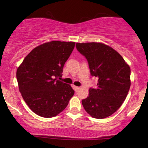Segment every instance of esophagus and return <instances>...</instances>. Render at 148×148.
I'll return each mask as SVG.
<instances>
[{"label":"esophagus","mask_w":148,"mask_h":148,"mask_svg":"<svg viewBox=\"0 0 148 148\" xmlns=\"http://www.w3.org/2000/svg\"><path fill=\"white\" fill-rule=\"evenodd\" d=\"M74 88H75V92H78V91L80 90V87H77V86H75V87H74Z\"/></svg>","instance_id":"1"}]
</instances>
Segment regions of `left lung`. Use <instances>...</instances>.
<instances>
[{
  "label": "left lung",
  "mask_w": 148,
  "mask_h": 148,
  "mask_svg": "<svg viewBox=\"0 0 148 148\" xmlns=\"http://www.w3.org/2000/svg\"><path fill=\"white\" fill-rule=\"evenodd\" d=\"M77 50L88 60L90 73L98 79L96 88H90L83 106L92 117L102 119L120 108L131 86V69L119 52L97 42L77 43Z\"/></svg>",
  "instance_id": "1"
}]
</instances>
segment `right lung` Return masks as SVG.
Instances as JSON below:
<instances>
[{"instance_id": "1", "label": "right lung", "mask_w": 148, "mask_h": 148, "mask_svg": "<svg viewBox=\"0 0 148 148\" xmlns=\"http://www.w3.org/2000/svg\"><path fill=\"white\" fill-rule=\"evenodd\" d=\"M75 42L52 41L37 46L17 71L19 92L29 108L45 118L55 116L69 104L75 91L58 80Z\"/></svg>"}]
</instances>
